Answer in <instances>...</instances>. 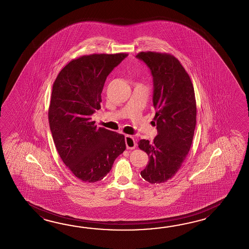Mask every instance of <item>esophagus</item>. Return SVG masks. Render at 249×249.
I'll return each mask as SVG.
<instances>
[{"label":"esophagus","mask_w":249,"mask_h":249,"mask_svg":"<svg viewBox=\"0 0 249 249\" xmlns=\"http://www.w3.org/2000/svg\"><path fill=\"white\" fill-rule=\"evenodd\" d=\"M124 141H125L126 148H128V149H132V148H134L136 147L135 140H134V138L131 136V135H125Z\"/></svg>","instance_id":"34e87169"}]
</instances>
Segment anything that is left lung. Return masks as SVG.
Wrapping results in <instances>:
<instances>
[{"mask_svg": "<svg viewBox=\"0 0 249 249\" xmlns=\"http://www.w3.org/2000/svg\"><path fill=\"white\" fill-rule=\"evenodd\" d=\"M136 58L148 66L153 77L158 130L153 142L144 139L138 142L149 159L141 175L149 183H162L175 176L191 148L196 127L195 92L189 74L173 55L148 52Z\"/></svg>", "mask_w": 249, "mask_h": 249, "instance_id": "1", "label": "left lung"}]
</instances>
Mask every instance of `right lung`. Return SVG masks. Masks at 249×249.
I'll return each instance as SVG.
<instances>
[{"label":"right lung","instance_id":"1","mask_svg":"<svg viewBox=\"0 0 249 249\" xmlns=\"http://www.w3.org/2000/svg\"><path fill=\"white\" fill-rule=\"evenodd\" d=\"M127 56H82L70 61L53 84L49 107L53 141L64 164L83 181L102 180L125 149L123 134L98 128L91 116L101 108L107 76Z\"/></svg>","mask_w":249,"mask_h":249}]
</instances>
